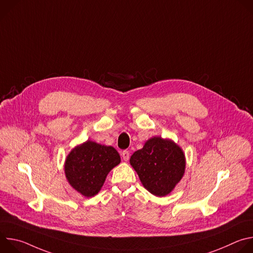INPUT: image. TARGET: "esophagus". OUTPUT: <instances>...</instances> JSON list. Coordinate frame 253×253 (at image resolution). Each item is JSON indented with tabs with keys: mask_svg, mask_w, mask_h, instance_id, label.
<instances>
[{
	"mask_svg": "<svg viewBox=\"0 0 253 253\" xmlns=\"http://www.w3.org/2000/svg\"><path fill=\"white\" fill-rule=\"evenodd\" d=\"M121 155H122V158H123L125 161H128V160H129L130 153H129V151H128V150H124V151H122Z\"/></svg>",
	"mask_w": 253,
	"mask_h": 253,
	"instance_id": "obj_1",
	"label": "esophagus"
}]
</instances>
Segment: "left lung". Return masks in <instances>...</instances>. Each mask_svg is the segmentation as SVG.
Returning <instances> with one entry per match:
<instances>
[{
    "label": "left lung",
    "instance_id": "obj_1",
    "mask_svg": "<svg viewBox=\"0 0 253 253\" xmlns=\"http://www.w3.org/2000/svg\"><path fill=\"white\" fill-rule=\"evenodd\" d=\"M130 164L137 172L143 186L153 195L169 194L181 180L185 157L178 145L168 139L153 137L144 147L133 153Z\"/></svg>",
    "mask_w": 253,
    "mask_h": 253
}]
</instances>
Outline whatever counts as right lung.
Masks as SVG:
<instances>
[{
	"instance_id": "obj_1",
	"label": "right lung",
	"mask_w": 253,
	"mask_h": 253,
	"mask_svg": "<svg viewBox=\"0 0 253 253\" xmlns=\"http://www.w3.org/2000/svg\"><path fill=\"white\" fill-rule=\"evenodd\" d=\"M120 155L112 146L87 141L70 152L65 162L69 183L86 197L99 192L107 174L120 163Z\"/></svg>"
}]
</instances>
